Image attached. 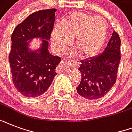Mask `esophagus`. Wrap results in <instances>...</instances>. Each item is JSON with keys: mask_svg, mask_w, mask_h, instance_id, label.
Masks as SVG:
<instances>
[{"mask_svg": "<svg viewBox=\"0 0 132 132\" xmlns=\"http://www.w3.org/2000/svg\"><path fill=\"white\" fill-rule=\"evenodd\" d=\"M73 66L75 68H77L79 66V63L77 62H73L72 63H70V62L66 60V61H64L62 62V63H60L59 64V66H57V70L59 72H64L66 70V68L65 66Z\"/></svg>", "mask_w": 132, "mask_h": 132, "instance_id": "1", "label": "esophagus"}]
</instances>
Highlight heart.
<instances>
[{"label":"heart","mask_w":132,"mask_h":132,"mask_svg":"<svg viewBox=\"0 0 132 132\" xmlns=\"http://www.w3.org/2000/svg\"><path fill=\"white\" fill-rule=\"evenodd\" d=\"M107 35L108 25L103 18L73 11L54 27L51 43L56 51L62 52L72 41V49L81 57H87L100 51Z\"/></svg>","instance_id":"1"}]
</instances>
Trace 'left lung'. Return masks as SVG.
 Wrapping results in <instances>:
<instances>
[{
  "label": "left lung",
  "mask_w": 132,
  "mask_h": 132,
  "mask_svg": "<svg viewBox=\"0 0 132 132\" xmlns=\"http://www.w3.org/2000/svg\"><path fill=\"white\" fill-rule=\"evenodd\" d=\"M121 39L114 31L104 51L98 55L81 60L78 68L81 74L77 91L88 100H96L105 96L117 81L121 60Z\"/></svg>",
  "instance_id": "1"
}]
</instances>
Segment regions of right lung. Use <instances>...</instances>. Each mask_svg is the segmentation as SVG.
Here are the masks:
<instances>
[{
    "label": "right lung",
    "instance_id": "obj_1",
    "mask_svg": "<svg viewBox=\"0 0 132 132\" xmlns=\"http://www.w3.org/2000/svg\"><path fill=\"white\" fill-rule=\"evenodd\" d=\"M56 9L40 10L18 24L11 35L9 55L13 84L26 97H38L46 92L57 75L56 67L61 57L48 51V40L55 20ZM34 38H40V49L28 48Z\"/></svg>",
    "mask_w": 132,
    "mask_h": 132
}]
</instances>
